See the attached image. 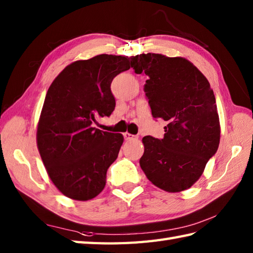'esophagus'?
Segmentation results:
<instances>
[{
	"mask_svg": "<svg viewBox=\"0 0 253 253\" xmlns=\"http://www.w3.org/2000/svg\"><path fill=\"white\" fill-rule=\"evenodd\" d=\"M124 138H125V140H137V137L131 135V133L129 132H125L124 133Z\"/></svg>",
	"mask_w": 253,
	"mask_h": 253,
	"instance_id": "esophagus-1",
	"label": "esophagus"
}]
</instances>
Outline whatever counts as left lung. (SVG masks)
Wrapping results in <instances>:
<instances>
[{"mask_svg": "<svg viewBox=\"0 0 253 253\" xmlns=\"http://www.w3.org/2000/svg\"><path fill=\"white\" fill-rule=\"evenodd\" d=\"M136 74L149 76L143 85L154 118L168 122L164 138H142L139 163L160 189L180 192L200 178L217 151L221 126L213 90L206 76L185 57L163 54L131 56Z\"/></svg>", "mask_w": 253, "mask_h": 253, "instance_id": "8db88e82", "label": "left lung"}]
</instances>
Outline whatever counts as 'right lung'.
<instances>
[{"label":"right lung","instance_id":"right-lung-1","mask_svg":"<svg viewBox=\"0 0 253 253\" xmlns=\"http://www.w3.org/2000/svg\"><path fill=\"white\" fill-rule=\"evenodd\" d=\"M128 56L100 54L69 64L47 90L37 128V147L50 179L67 198L87 201L104 189L122 133L93 127L115 109L111 83L130 68Z\"/></svg>","mask_w":253,"mask_h":253}]
</instances>
